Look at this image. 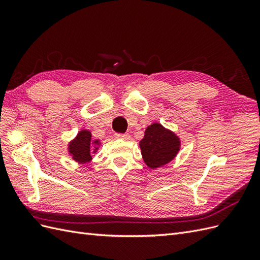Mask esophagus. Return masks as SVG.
<instances>
[{
	"instance_id": "obj_1",
	"label": "esophagus",
	"mask_w": 260,
	"mask_h": 260,
	"mask_svg": "<svg viewBox=\"0 0 260 260\" xmlns=\"http://www.w3.org/2000/svg\"><path fill=\"white\" fill-rule=\"evenodd\" d=\"M117 138L119 139H122V140H129L130 139V135H128V133H123V135H121V133H118V135H116Z\"/></svg>"
}]
</instances>
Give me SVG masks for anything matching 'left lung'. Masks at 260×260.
<instances>
[{
  "mask_svg": "<svg viewBox=\"0 0 260 260\" xmlns=\"http://www.w3.org/2000/svg\"><path fill=\"white\" fill-rule=\"evenodd\" d=\"M143 161L149 169L166 166L174 160L181 149V139L159 122H153L145 129L139 142Z\"/></svg>",
  "mask_w": 260,
  "mask_h": 260,
  "instance_id": "8db88e82",
  "label": "left lung"
}]
</instances>
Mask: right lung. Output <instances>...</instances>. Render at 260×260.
Wrapping results in <instances>:
<instances>
[{
    "mask_svg": "<svg viewBox=\"0 0 260 260\" xmlns=\"http://www.w3.org/2000/svg\"><path fill=\"white\" fill-rule=\"evenodd\" d=\"M101 143V140L92 138L90 130L81 129L68 142L67 152L76 162L89 164L92 161V155L98 153Z\"/></svg>",
    "mask_w": 260,
    "mask_h": 260,
    "instance_id": "obj_1",
    "label": "right lung"
}]
</instances>
